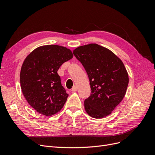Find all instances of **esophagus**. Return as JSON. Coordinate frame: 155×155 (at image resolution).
<instances>
[{
	"label": "esophagus",
	"mask_w": 155,
	"mask_h": 155,
	"mask_svg": "<svg viewBox=\"0 0 155 155\" xmlns=\"http://www.w3.org/2000/svg\"><path fill=\"white\" fill-rule=\"evenodd\" d=\"M77 90H78V87H76V86H74L73 87H72V91H77Z\"/></svg>",
	"instance_id": "esophagus-1"
}]
</instances>
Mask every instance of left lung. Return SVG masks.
<instances>
[{"label": "left lung", "instance_id": "left-lung-1", "mask_svg": "<svg viewBox=\"0 0 155 155\" xmlns=\"http://www.w3.org/2000/svg\"><path fill=\"white\" fill-rule=\"evenodd\" d=\"M73 53L90 81L91 94L84 102L87 113L97 119L110 114L122 101L129 83L122 61L110 50L96 43L79 46Z\"/></svg>", "mask_w": 155, "mask_h": 155}]
</instances>
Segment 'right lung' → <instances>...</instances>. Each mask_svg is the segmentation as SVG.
<instances>
[{
	"label": "right lung",
	"mask_w": 155,
	"mask_h": 155,
	"mask_svg": "<svg viewBox=\"0 0 155 155\" xmlns=\"http://www.w3.org/2000/svg\"><path fill=\"white\" fill-rule=\"evenodd\" d=\"M72 58L70 49L51 45L35 48L25 59L20 73L21 90L28 103L39 113L50 116L64 106L68 94L58 71Z\"/></svg>",
	"instance_id": "add662e5"
}]
</instances>
